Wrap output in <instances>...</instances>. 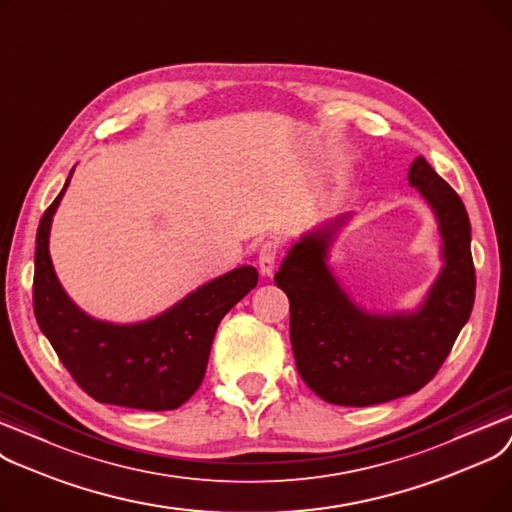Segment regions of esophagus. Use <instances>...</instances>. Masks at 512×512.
Segmentation results:
<instances>
[{"label": "esophagus", "instance_id": "34e87169", "mask_svg": "<svg viewBox=\"0 0 512 512\" xmlns=\"http://www.w3.org/2000/svg\"><path fill=\"white\" fill-rule=\"evenodd\" d=\"M277 258H279V243L273 241V239L264 241L260 246V252H258V269H260L262 277L273 275Z\"/></svg>", "mask_w": 512, "mask_h": 512}]
</instances>
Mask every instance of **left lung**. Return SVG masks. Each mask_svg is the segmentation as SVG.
<instances>
[{"mask_svg": "<svg viewBox=\"0 0 512 512\" xmlns=\"http://www.w3.org/2000/svg\"><path fill=\"white\" fill-rule=\"evenodd\" d=\"M406 179L435 216L442 260L415 306L367 310L335 277L331 250L352 212L304 231L275 275L289 298L298 373L329 404L373 406L419 392L471 316L475 269L465 204L423 156L410 162Z\"/></svg>", "mask_w": 512, "mask_h": 512, "instance_id": "8db88e82", "label": "left lung"}]
</instances>
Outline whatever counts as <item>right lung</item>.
I'll return each mask as SVG.
<instances>
[{
  "instance_id": "right-lung-1",
  "label": "right lung",
  "mask_w": 512,
  "mask_h": 512,
  "mask_svg": "<svg viewBox=\"0 0 512 512\" xmlns=\"http://www.w3.org/2000/svg\"><path fill=\"white\" fill-rule=\"evenodd\" d=\"M75 168L37 229L33 306L43 335L83 392L102 404L175 410L200 387L223 316L258 283L250 264L210 279L137 323L95 319L68 298L50 256L54 214Z\"/></svg>"
}]
</instances>
